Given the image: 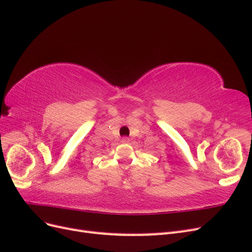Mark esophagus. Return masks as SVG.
Here are the masks:
<instances>
[{
    "label": "esophagus",
    "mask_w": 252,
    "mask_h": 252,
    "mask_svg": "<svg viewBox=\"0 0 252 252\" xmlns=\"http://www.w3.org/2000/svg\"><path fill=\"white\" fill-rule=\"evenodd\" d=\"M122 142H123V143H128L129 139L127 138V136H124V138H122Z\"/></svg>",
    "instance_id": "34e87169"
}]
</instances>
